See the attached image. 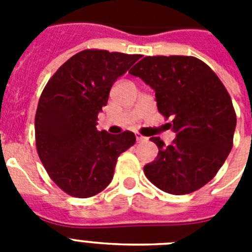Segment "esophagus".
<instances>
[{
    "mask_svg": "<svg viewBox=\"0 0 252 252\" xmlns=\"http://www.w3.org/2000/svg\"><path fill=\"white\" fill-rule=\"evenodd\" d=\"M136 139H137V142H143V141H146L147 138L143 136H141L139 133H136Z\"/></svg>",
    "mask_w": 252,
    "mask_h": 252,
    "instance_id": "esophagus-1",
    "label": "esophagus"
}]
</instances>
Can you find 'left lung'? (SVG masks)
Listing matches in <instances>:
<instances>
[{
  "mask_svg": "<svg viewBox=\"0 0 252 252\" xmlns=\"http://www.w3.org/2000/svg\"><path fill=\"white\" fill-rule=\"evenodd\" d=\"M155 91L158 113L172 118L175 139L158 137L146 177L161 191L186 194L214 178L229 155L236 113L225 87L204 61L192 56H146L129 71Z\"/></svg>",
  "mask_w": 252,
  "mask_h": 252,
  "instance_id": "obj_1",
  "label": "left lung"
}]
</instances>
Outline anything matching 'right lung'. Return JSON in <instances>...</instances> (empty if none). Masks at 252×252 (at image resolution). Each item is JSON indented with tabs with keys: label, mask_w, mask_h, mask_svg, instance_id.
Segmentation results:
<instances>
[{
	"label": "right lung",
	"mask_w": 252,
	"mask_h": 252,
	"mask_svg": "<svg viewBox=\"0 0 252 252\" xmlns=\"http://www.w3.org/2000/svg\"><path fill=\"white\" fill-rule=\"evenodd\" d=\"M139 58L84 50L44 87L35 114V145L51 179L67 194L86 198L103 191L119 155L136 142L129 130L110 134L96 126L113 84Z\"/></svg>",
	"instance_id": "1"
}]
</instances>
